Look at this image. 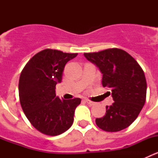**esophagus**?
<instances>
[{"mask_svg":"<svg viewBox=\"0 0 158 158\" xmlns=\"http://www.w3.org/2000/svg\"><path fill=\"white\" fill-rule=\"evenodd\" d=\"M85 102L88 104H89V105H94L95 104L94 102L91 101V100H85Z\"/></svg>","mask_w":158,"mask_h":158,"instance_id":"34e87169","label":"esophagus"}]
</instances>
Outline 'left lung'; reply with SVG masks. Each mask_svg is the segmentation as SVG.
<instances>
[{
	"label": "left lung",
	"instance_id": "obj_1",
	"mask_svg": "<svg viewBox=\"0 0 158 158\" xmlns=\"http://www.w3.org/2000/svg\"><path fill=\"white\" fill-rule=\"evenodd\" d=\"M84 56L100 69L102 85L111 89L115 101L106 106L105 115L96 118V125L108 132L125 129L136 119L146 102L144 72L133 57L120 49L85 53Z\"/></svg>",
	"mask_w": 158,
	"mask_h": 158
}]
</instances>
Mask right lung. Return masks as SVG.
I'll return each mask as SVG.
<instances>
[{"mask_svg": "<svg viewBox=\"0 0 158 158\" xmlns=\"http://www.w3.org/2000/svg\"><path fill=\"white\" fill-rule=\"evenodd\" d=\"M77 54L46 49L26 64L19 81L22 109L32 126L51 136L64 133L72 126L80 98L60 100L55 87L62 81L64 68Z\"/></svg>", "mask_w": 158, "mask_h": 158, "instance_id": "obj_1", "label": "right lung"}]
</instances>
